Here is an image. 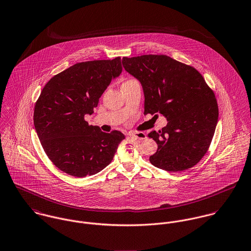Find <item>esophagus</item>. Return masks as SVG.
<instances>
[{
  "label": "esophagus",
  "instance_id": "34e87169",
  "mask_svg": "<svg viewBox=\"0 0 251 251\" xmlns=\"http://www.w3.org/2000/svg\"><path fill=\"white\" fill-rule=\"evenodd\" d=\"M129 135H130V137L135 138V139H146V135H145V133H143V132H137V133L133 132V133H130Z\"/></svg>",
  "mask_w": 251,
  "mask_h": 251
}]
</instances>
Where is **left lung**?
I'll return each mask as SVG.
<instances>
[{
  "label": "left lung",
  "instance_id": "1",
  "mask_svg": "<svg viewBox=\"0 0 251 251\" xmlns=\"http://www.w3.org/2000/svg\"><path fill=\"white\" fill-rule=\"evenodd\" d=\"M125 70L141 83L144 114L159 113L167 125L148 137L158 144L150 163L167 171H183L207 153L219 118L213 89L195 67L166 55L124 56Z\"/></svg>",
  "mask_w": 251,
  "mask_h": 251
}]
</instances>
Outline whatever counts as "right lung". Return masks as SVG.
I'll return each instance as SVG.
<instances>
[{
	"label": "right lung",
	"instance_id": "right-lung-1",
	"mask_svg": "<svg viewBox=\"0 0 251 251\" xmlns=\"http://www.w3.org/2000/svg\"><path fill=\"white\" fill-rule=\"evenodd\" d=\"M122 71L121 58L76 63L55 75L43 87L33 112L40 143L61 171L85 177L110 165L125 136L104 133L84 120L99 98Z\"/></svg>",
	"mask_w": 251,
	"mask_h": 251
}]
</instances>
